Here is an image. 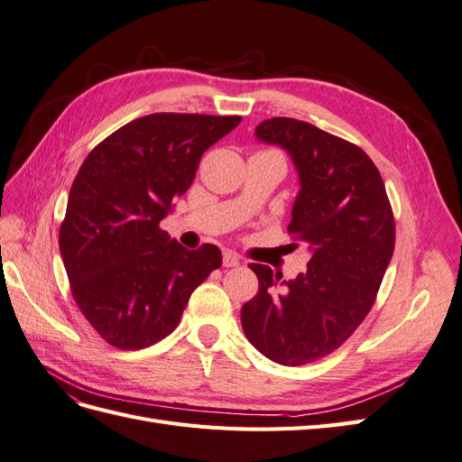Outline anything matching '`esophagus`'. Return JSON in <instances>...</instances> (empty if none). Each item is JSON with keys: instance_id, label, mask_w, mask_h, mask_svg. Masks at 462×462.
I'll list each match as a JSON object with an SVG mask.
<instances>
[{"instance_id": "1", "label": "esophagus", "mask_w": 462, "mask_h": 462, "mask_svg": "<svg viewBox=\"0 0 462 462\" xmlns=\"http://www.w3.org/2000/svg\"><path fill=\"white\" fill-rule=\"evenodd\" d=\"M239 263H241L239 254L231 253V250H227V253H223V265H226V268H236V265H239Z\"/></svg>"}]
</instances>
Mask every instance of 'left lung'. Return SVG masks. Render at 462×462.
<instances>
[{
	"label": "left lung",
	"mask_w": 462,
	"mask_h": 462,
	"mask_svg": "<svg viewBox=\"0 0 462 462\" xmlns=\"http://www.w3.org/2000/svg\"><path fill=\"white\" fill-rule=\"evenodd\" d=\"M256 138L287 150L297 167L300 190L287 229L312 258L289 282L250 263L258 292L243 304L241 324L263 356L302 366L339 348L370 312L393 256V209L356 144L291 117L262 121Z\"/></svg>",
	"instance_id": "left-lung-1"
}]
</instances>
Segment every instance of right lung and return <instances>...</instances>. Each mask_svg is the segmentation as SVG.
<instances>
[{"mask_svg":"<svg viewBox=\"0 0 462 462\" xmlns=\"http://www.w3.org/2000/svg\"><path fill=\"white\" fill-rule=\"evenodd\" d=\"M243 117L152 114L97 144L69 192L60 250L71 292L97 335L123 351L162 341L204 279L216 245L187 250L160 221L197 175L202 153Z\"/></svg>","mask_w":462,"mask_h":462,"instance_id":"1","label":"right lung"}]
</instances>
